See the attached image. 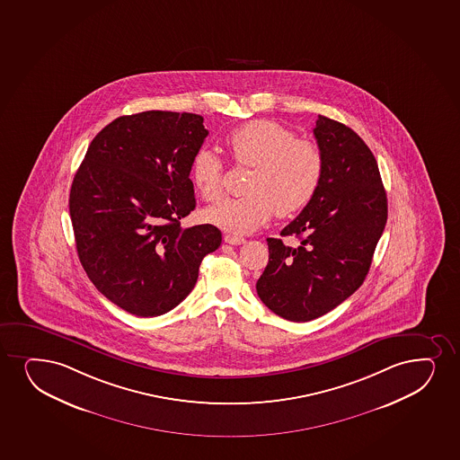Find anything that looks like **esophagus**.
<instances>
[{
  "mask_svg": "<svg viewBox=\"0 0 460 460\" xmlns=\"http://www.w3.org/2000/svg\"><path fill=\"white\" fill-rule=\"evenodd\" d=\"M225 242L229 244H243L246 240H244L243 237L234 235V234H226V235H225Z\"/></svg>",
  "mask_w": 460,
  "mask_h": 460,
  "instance_id": "34e87169",
  "label": "esophagus"
}]
</instances>
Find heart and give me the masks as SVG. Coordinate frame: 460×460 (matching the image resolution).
<instances>
[{"label": "heart", "instance_id": "heart-1", "mask_svg": "<svg viewBox=\"0 0 460 460\" xmlns=\"http://www.w3.org/2000/svg\"><path fill=\"white\" fill-rule=\"evenodd\" d=\"M234 162L252 168L248 194L225 200L205 212L206 220L233 233H251L277 211L288 217L317 194L324 173L323 152L315 143L272 119H252L226 137ZM190 177L206 201L223 195V164L217 154L201 147L190 162Z\"/></svg>", "mask_w": 460, "mask_h": 460}]
</instances>
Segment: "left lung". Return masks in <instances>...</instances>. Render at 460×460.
Here are the masks:
<instances>
[{
	"label": "left lung",
	"mask_w": 460,
	"mask_h": 460,
	"mask_svg": "<svg viewBox=\"0 0 460 460\" xmlns=\"http://www.w3.org/2000/svg\"><path fill=\"white\" fill-rule=\"evenodd\" d=\"M314 136L323 152V180L280 233L296 235L300 246L268 238L270 261L257 280L260 300L291 322L317 319L362 287L388 218L377 162L365 141L323 115Z\"/></svg>",
	"instance_id": "8db88e82"
}]
</instances>
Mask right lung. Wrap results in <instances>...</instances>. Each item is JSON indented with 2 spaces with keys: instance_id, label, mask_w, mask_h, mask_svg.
Returning <instances> with one entry per match:
<instances>
[{
  "instance_id": "right-lung-1",
  "label": "right lung",
  "mask_w": 460,
  "mask_h": 460,
  "mask_svg": "<svg viewBox=\"0 0 460 460\" xmlns=\"http://www.w3.org/2000/svg\"><path fill=\"white\" fill-rule=\"evenodd\" d=\"M208 134L201 115H125L98 132L74 177L78 259L104 297L138 317L183 302L222 243L212 225L180 226L195 209L190 162Z\"/></svg>"
}]
</instances>
